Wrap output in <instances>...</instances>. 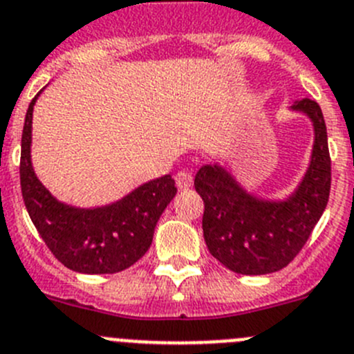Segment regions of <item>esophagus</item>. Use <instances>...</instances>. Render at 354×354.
Returning <instances> with one entry per match:
<instances>
[{
	"mask_svg": "<svg viewBox=\"0 0 354 354\" xmlns=\"http://www.w3.org/2000/svg\"><path fill=\"white\" fill-rule=\"evenodd\" d=\"M174 181H176V187L180 190H185V189H190L194 183V178L192 174L189 173V171H178L176 176H174Z\"/></svg>",
	"mask_w": 354,
	"mask_h": 354,
	"instance_id": "obj_1",
	"label": "esophagus"
}]
</instances>
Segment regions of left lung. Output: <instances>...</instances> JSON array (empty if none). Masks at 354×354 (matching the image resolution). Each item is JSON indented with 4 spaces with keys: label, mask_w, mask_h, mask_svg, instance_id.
<instances>
[{
    "label": "left lung",
    "mask_w": 354,
    "mask_h": 354,
    "mask_svg": "<svg viewBox=\"0 0 354 354\" xmlns=\"http://www.w3.org/2000/svg\"><path fill=\"white\" fill-rule=\"evenodd\" d=\"M292 109L310 116L316 141L310 167L288 201L256 199L218 165H203L196 174L194 187L205 201V241L209 254L231 272L264 275L286 268L307 243L328 205L332 160L323 113L310 98Z\"/></svg>",
    "instance_id": "1"
}]
</instances>
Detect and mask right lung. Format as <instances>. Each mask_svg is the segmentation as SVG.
Masks as SVG:
<instances>
[{"label": "right lung", "mask_w": 354, "mask_h": 354, "mask_svg": "<svg viewBox=\"0 0 354 354\" xmlns=\"http://www.w3.org/2000/svg\"><path fill=\"white\" fill-rule=\"evenodd\" d=\"M37 97L24 120L19 165L22 199L31 222L53 256L66 268L90 275L130 268L146 254L162 212L176 196L174 180L165 174L148 181L104 208L79 209L58 203L31 167V118Z\"/></svg>", "instance_id": "right-lung-1"}]
</instances>
